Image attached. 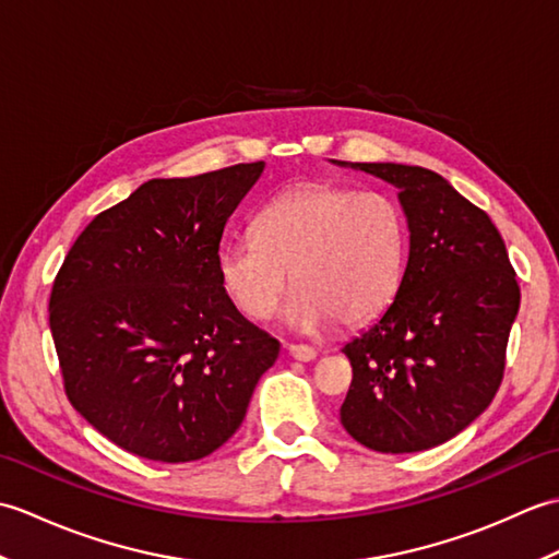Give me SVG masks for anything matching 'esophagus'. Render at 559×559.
<instances>
[{"instance_id": "34e87169", "label": "esophagus", "mask_w": 559, "mask_h": 559, "mask_svg": "<svg viewBox=\"0 0 559 559\" xmlns=\"http://www.w3.org/2000/svg\"><path fill=\"white\" fill-rule=\"evenodd\" d=\"M286 348L290 353V358L300 360V362H310L317 358V350L312 346H302V343H288Z\"/></svg>"}]
</instances>
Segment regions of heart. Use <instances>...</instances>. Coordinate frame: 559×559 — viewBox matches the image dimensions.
<instances>
[{"instance_id":"obj_1","label":"heart","mask_w":559,"mask_h":559,"mask_svg":"<svg viewBox=\"0 0 559 559\" xmlns=\"http://www.w3.org/2000/svg\"><path fill=\"white\" fill-rule=\"evenodd\" d=\"M408 218L386 192L302 185L259 211L254 235H237L218 252L223 288L252 319H266L290 271L286 319L298 329L362 326L401 288Z\"/></svg>"}]
</instances>
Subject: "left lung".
<instances>
[{"instance_id": "1", "label": "left lung", "mask_w": 559, "mask_h": 559, "mask_svg": "<svg viewBox=\"0 0 559 559\" xmlns=\"http://www.w3.org/2000/svg\"><path fill=\"white\" fill-rule=\"evenodd\" d=\"M350 168L399 189L411 249L396 298L343 346L353 382L341 423L382 454L425 451L466 430L500 389L516 273L488 213L442 175L399 163Z\"/></svg>"}]
</instances>
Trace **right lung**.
I'll return each instance as SVG.
<instances>
[{"label":"right lung","instance_id":"1","mask_svg":"<svg viewBox=\"0 0 559 559\" xmlns=\"http://www.w3.org/2000/svg\"><path fill=\"white\" fill-rule=\"evenodd\" d=\"M261 173L264 160L148 180L86 225L57 273L67 399L141 459L197 461L228 442L278 358L218 276L225 223Z\"/></svg>","mask_w":559,"mask_h":559}]
</instances>
